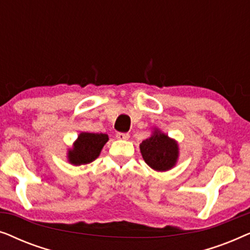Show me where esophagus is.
Masks as SVG:
<instances>
[{
	"label": "esophagus",
	"instance_id": "1",
	"mask_svg": "<svg viewBox=\"0 0 250 250\" xmlns=\"http://www.w3.org/2000/svg\"><path fill=\"white\" fill-rule=\"evenodd\" d=\"M116 138L118 140H128L129 134L128 133H117V134H116Z\"/></svg>",
	"mask_w": 250,
	"mask_h": 250
}]
</instances>
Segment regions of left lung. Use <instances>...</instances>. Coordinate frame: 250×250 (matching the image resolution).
Returning a JSON list of instances; mask_svg holds the SVG:
<instances>
[{
  "label": "left lung",
  "mask_w": 250,
  "mask_h": 250,
  "mask_svg": "<svg viewBox=\"0 0 250 250\" xmlns=\"http://www.w3.org/2000/svg\"><path fill=\"white\" fill-rule=\"evenodd\" d=\"M140 151L146 165L157 172L172 169L175 167L180 156L177 141L157 127H153L152 134L142 141Z\"/></svg>",
  "instance_id": "8db88e82"
}]
</instances>
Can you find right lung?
Returning <instances> with one entry per match:
<instances>
[{"label":"right lung","mask_w":250,"mask_h":250,"mask_svg":"<svg viewBox=\"0 0 250 250\" xmlns=\"http://www.w3.org/2000/svg\"><path fill=\"white\" fill-rule=\"evenodd\" d=\"M108 140V134L81 132L76 141L73 143V146L68 149V163L74 166L92 163L100 156L101 150Z\"/></svg>","instance_id":"1"}]
</instances>
